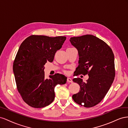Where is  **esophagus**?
I'll return each instance as SVG.
<instances>
[{
  "instance_id": "1",
  "label": "esophagus",
  "mask_w": 128,
  "mask_h": 128,
  "mask_svg": "<svg viewBox=\"0 0 128 128\" xmlns=\"http://www.w3.org/2000/svg\"><path fill=\"white\" fill-rule=\"evenodd\" d=\"M67 81H68V82H72V79H71V78H70V77H68V78Z\"/></svg>"
}]
</instances>
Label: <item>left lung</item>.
Segmentation results:
<instances>
[{
    "instance_id": "8db88e82",
    "label": "left lung",
    "mask_w": 128,
    "mask_h": 128,
    "mask_svg": "<svg viewBox=\"0 0 128 128\" xmlns=\"http://www.w3.org/2000/svg\"><path fill=\"white\" fill-rule=\"evenodd\" d=\"M70 41L77 49L79 57L76 75L89 76L86 82L80 78L73 79L80 88L72 98L85 107H93L104 98L114 80V54L106 43L92 35L71 38Z\"/></svg>"
}]
</instances>
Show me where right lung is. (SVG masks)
I'll return each instance as SVG.
<instances>
[{"label": "right lung", "mask_w": 128, "mask_h": 128, "mask_svg": "<svg viewBox=\"0 0 128 128\" xmlns=\"http://www.w3.org/2000/svg\"><path fill=\"white\" fill-rule=\"evenodd\" d=\"M66 38L31 35L21 44L14 60L13 70L17 89L26 103L40 108L52 104L54 87L66 82L67 77L62 74L50 76L45 79L44 65L52 62Z\"/></svg>", "instance_id": "1"}]
</instances>
